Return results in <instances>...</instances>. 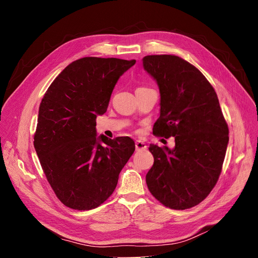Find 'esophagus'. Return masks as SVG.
<instances>
[{"label":"esophagus","mask_w":258,"mask_h":258,"mask_svg":"<svg viewBox=\"0 0 258 258\" xmlns=\"http://www.w3.org/2000/svg\"><path fill=\"white\" fill-rule=\"evenodd\" d=\"M135 146H136V151H144V150H146V148H147L146 144L143 141H141V140H137L136 144H135Z\"/></svg>","instance_id":"34e87169"}]
</instances>
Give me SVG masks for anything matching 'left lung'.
<instances>
[{
	"instance_id": "1",
	"label": "left lung",
	"mask_w": 258,
	"mask_h": 258,
	"mask_svg": "<svg viewBox=\"0 0 258 258\" xmlns=\"http://www.w3.org/2000/svg\"><path fill=\"white\" fill-rule=\"evenodd\" d=\"M143 67L157 81L160 117L153 134L174 137L173 150L151 144V194L164 206L184 210L205 200L222 172L229 128L218 95L197 68L168 54L147 55Z\"/></svg>"
}]
</instances>
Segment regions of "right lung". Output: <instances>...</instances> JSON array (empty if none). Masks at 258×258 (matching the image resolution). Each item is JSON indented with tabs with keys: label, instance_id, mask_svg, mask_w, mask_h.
I'll use <instances>...</instances> for the list:
<instances>
[{
	"label": "right lung",
	"instance_id": "add662e5",
	"mask_svg": "<svg viewBox=\"0 0 258 258\" xmlns=\"http://www.w3.org/2000/svg\"><path fill=\"white\" fill-rule=\"evenodd\" d=\"M136 60L83 57L58 74L39 104L34 148L57 199L75 210L100 206L135 152L130 137H96L119 77ZM104 144L102 145V143Z\"/></svg>",
	"mask_w": 258,
	"mask_h": 258
}]
</instances>
